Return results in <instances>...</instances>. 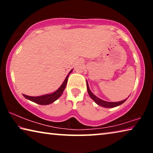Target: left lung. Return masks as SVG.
I'll return each mask as SVG.
<instances>
[{
  "mask_svg": "<svg viewBox=\"0 0 153 153\" xmlns=\"http://www.w3.org/2000/svg\"><path fill=\"white\" fill-rule=\"evenodd\" d=\"M87 90H88V94L90 97V98H91L92 99L94 100V101L96 103H97L98 105L101 106V107H102L113 108V107H117V106L123 104V103L127 100V98H126V99L123 100H121V101H120V102H107V101H105V100H103L102 99H100V98L96 97V96L94 94H93V93L91 91H90V90L89 88V86H88V84H87Z\"/></svg>",
  "mask_w": 153,
  "mask_h": 153,
  "instance_id": "1",
  "label": "left lung"
}]
</instances>
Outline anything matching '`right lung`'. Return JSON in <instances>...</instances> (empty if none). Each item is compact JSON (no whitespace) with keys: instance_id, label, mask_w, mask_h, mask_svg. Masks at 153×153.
<instances>
[{"instance_id":"1","label":"right lung","mask_w":153,"mask_h":153,"mask_svg":"<svg viewBox=\"0 0 153 153\" xmlns=\"http://www.w3.org/2000/svg\"><path fill=\"white\" fill-rule=\"evenodd\" d=\"M72 70L69 72V74L71 73ZM69 74L67 75L65 79L64 80L63 84L61 86L59 87V88L56 90L55 92H54L52 94H48L46 95H42L40 97H30V96H27L25 94H24V97L27 98V99L31 100V101L34 102L37 104H39L41 105H47L49 104H51L53 102H55L56 100H57L58 98L61 97V94H63L65 88L66 87V84L67 82V79H68V77Z\"/></svg>"}]
</instances>
